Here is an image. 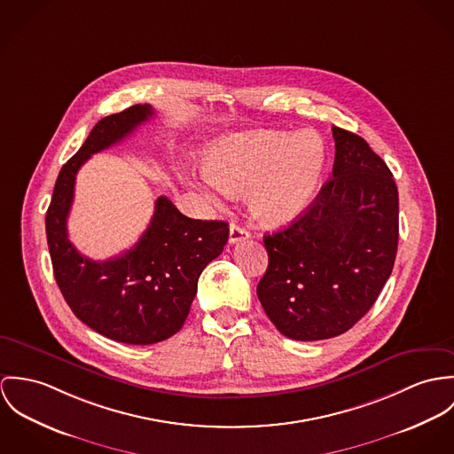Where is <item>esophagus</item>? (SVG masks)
Returning <instances> with one entry per match:
<instances>
[{
	"label": "esophagus",
	"instance_id": "34e87169",
	"mask_svg": "<svg viewBox=\"0 0 454 454\" xmlns=\"http://www.w3.org/2000/svg\"><path fill=\"white\" fill-rule=\"evenodd\" d=\"M249 237H251V233L246 228H242L239 224H231L230 226V242L231 244H239L242 240H247Z\"/></svg>",
	"mask_w": 454,
	"mask_h": 454
}]
</instances>
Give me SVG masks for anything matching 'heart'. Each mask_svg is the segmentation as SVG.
<instances>
[{
    "mask_svg": "<svg viewBox=\"0 0 454 454\" xmlns=\"http://www.w3.org/2000/svg\"><path fill=\"white\" fill-rule=\"evenodd\" d=\"M327 165V148L315 132L296 136L254 132L217 139L202 158V183L192 181L208 202L249 192L247 203L266 226L300 217L315 199Z\"/></svg>",
    "mask_w": 454,
    "mask_h": 454,
    "instance_id": "heart-1",
    "label": "heart"
}]
</instances>
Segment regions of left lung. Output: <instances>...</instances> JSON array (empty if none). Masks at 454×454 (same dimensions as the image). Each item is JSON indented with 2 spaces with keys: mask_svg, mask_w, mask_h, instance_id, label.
<instances>
[{
  "mask_svg": "<svg viewBox=\"0 0 454 454\" xmlns=\"http://www.w3.org/2000/svg\"><path fill=\"white\" fill-rule=\"evenodd\" d=\"M333 177L287 228L264 237L257 298L287 338L340 336L371 309L399 242V192L387 163L356 134L333 127Z\"/></svg>",
  "mask_w": 454,
  "mask_h": 454,
  "instance_id": "obj_1",
  "label": "left lung"
}]
</instances>
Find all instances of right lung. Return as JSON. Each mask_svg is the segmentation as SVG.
Instances as JSON below:
<instances>
[{
  "instance_id": "right-lung-1",
  "label": "right lung",
  "mask_w": 454,
  "mask_h": 454,
  "mask_svg": "<svg viewBox=\"0 0 454 454\" xmlns=\"http://www.w3.org/2000/svg\"><path fill=\"white\" fill-rule=\"evenodd\" d=\"M152 116L150 104H136L98 121L62 165L45 219L53 275L64 300L90 329L127 345H153L183 327L203 268L223 252L230 235L228 223L186 217L167 197H158L150 226L132 249L92 261L69 242L67 215L80 167Z\"/></svg>"
}]
</instances>
